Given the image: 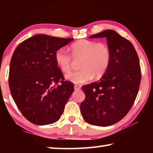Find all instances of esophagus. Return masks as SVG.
Instances as JSON below:
<instances>
[{
    "label": "esophagus",
    "mask_w": 153,
    "mask_h": 153,
    "mask_svg": "<svg viewBox=\"0 0 153 153\" xmlns=\"http://www.w3.org/2000/svg\"><path fill=\"white\" fill-rule=\"evenodd\" d=\"M74 89L76 90H79L80 89V86H77V85H75L74 86Z\"/></svg>",
    "instance_id": "1"
}]
</instances>
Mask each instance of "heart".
<instances>
[{
	"label": "heart",
	"mask_w": 153,
	"mask_h": 153,
	"mask_svg": "<svg viewBox=\"0 0 153 153\" xmlns=\"http://www.w3.org/2000/svg\"><path fill=\"white\" fill-rule=\"evenodd\" d=\"M71 54L63 48H59L55 53L56 65L62 71L70 70L73 58L80 59L79 71H71L65 75L69 81L79 84L89 82L94 78H100L104 75L111 64V52L104 42L93 40H79L70 46Z\"/></svg>",
	"instance_id": "b5f03b06"
}]
</instances>
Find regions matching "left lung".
I'll return each instance as SVG.
<instances>
[{
	"mask_svg": "<svg viewBox=\"0 0 153 153\" xmlns=\"http://www.w3.org/2000/svg\"><path fill=\"white\" fill-rule=\"evenodd\" d=\"M89 38H106L111 61L100 80L82 87L86 98L80 111L87 123L109 126L125 117L135 101L141 81L138 56L132 44L115 30Z\"/></svg>",
	"mask_w": 153,
	"mask_h": 153,
	"instance_id": "1",
	"label": "left lung"
}]
</instances>
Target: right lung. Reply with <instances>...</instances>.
Instances as JSON below:
<instances>
[{"mask_svg":"<svg viewBox=\"0 0 153 153\" xmlns=\"http://www.w3.org/2000/svg\"><path fill=\"white\" fill-rule=\"evenodd\" d=\"M73 40L38 34L15 48L10 63L9 88L17 107L31 123L48 125L63 114L74 86L64 81L55 53Z\"/></svg>","mask_w":153,"mask_h":153,"instance_id":"add662e5","label":"right lung"}]
</instances>
